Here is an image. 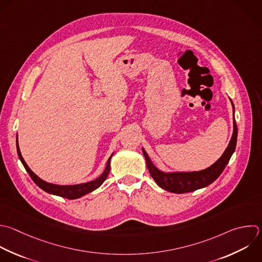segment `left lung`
I'll return each mask as SVG.
<instances>
[{
  "mask_svg": "<svg viewBox=\"0 0 262 262\" xmlns=\"http://www.w3.org/2000/svg\"><path fill=\"white\" fill-rule=\"evenodd\" d=\"M232 107L233 103L231 102ZM234 111V107H233ZM236 137H237V128L235 121L233 119V133L231 139L229 141L228 146L226 147L223 155L209 168L198 171V172H177V173H164L156 168V166L150 161L149 157L147 156L146 151L142 148L143 156L146 161L147 169L157 182V184L171 192L175 193H184L196 190L199 188L208 186L214 180H216L219 175L224 170L225 166L227 165L231 155L233 154L236 145Z\"/></svg>",
  "mask_w": 262,
  "mask_h": 262,
  "instance_id": "8db88e82",
  "label": "left lung"
}]
</instances>
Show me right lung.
Wrapping results in <instances>:
<instances>
[{"label":"right lung","mask_w":262,"mask_h":262,"mask_svg":"<svg viewBox=\"0 0 262 262\" xmlns=\"http://www.w3.org/2000/svg\"><path fill=\"white\" fill-rule=\"evenodd\" d=\"M16 147H17L18 157H19L23 165L25 166L26 170L30 174L31 178L34 180V182L39 187H41L43 190H45V191H47L49 193L56 194V195H59V196H62V198H67V199H70V200L81 198V196L85 195L86 193H89L92 190H94L97 187H99L102 184V182L106 179V177H107V175L110 173V170H111V159H112L113 155L110 157V159L107 161V164H106L104 172L98 178H96L95 180H92V181L86 182V183H82V184H77V185H57V184H52V183H48V182L42 180L41 178H39L30 169V167L27 165V163L25 162V160H24V158H23V156L20 154L17 140H16Z\"/></svg>","instance_id":"1"}]
</instances>
